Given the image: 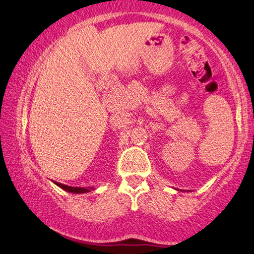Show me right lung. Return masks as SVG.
<instances>
[{"mask_svg":"<svg viewBox=\"0 0 254 254\" xmlns=\"http://www.w3.org/2000/svg\"><path fill=\"white\" fill-rule=\"evenodd\" d=\"M54 182V181H53ZM58 187H60L64 190L68 191V193L72 194H84V193H88V191L94 190L93 187H88V188H84V187H69V186H65V185H61V183L54 182Z\"/></svg>","mask_w":254,"mask_h":254,"instance_id":"add662e5","label":"right lung"}]
</instances>
